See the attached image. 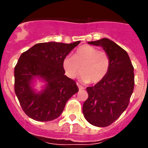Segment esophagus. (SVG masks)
I'll return each instance as SVG.
<instances>
[{
    "label": "esophagus",
    "mask_w": 148,
    "mask_h": 148,
    "mask_svg": "<svg viewBox=\"0 0 148 148\" xmlns=\"http://www.w3.org/2000/svg\"><path fill=\"white\" fill-rule=\"evenodd\" d=\"M77 85H78V88H79V90H84V87H82V85H80L79 84H77Z\"/></svg>",
    "instance_id": "obj_1"
}]
</instances>
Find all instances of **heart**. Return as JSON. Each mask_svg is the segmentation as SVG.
<instances>
[{"label": "heart", "instance_id": "obj_1", "mask_svg": "<svg viewBox=\"0 0 148 148\" xmlns=\"http://www.w3.org/2000/svg\"><path fill=\"white\" fill-rule=\"evenodd\" d=\"M110 65V58L108 53L87 44L78 47L73 57L66 56L63 60V67L68 77L75 78L82 70V80L92 84L98 83L106 76Z\"/></svg>", "mask_w": 148, "mask_h": 148}]
</instances>
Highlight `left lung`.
I'll return each instance as SVG.
<instances>
[{
    "mask_svg": "<svg viewBox=\"0 0 148 148\" xmlns=\"http://www.w3.org/2000/svg\"><path fill=\"white\" fill-rule=\"evenodd\" d=\"M101 46L109 55L108 74L93 87H87L88 98L83 104L84 118L96 127H108L127 108L134 88V71L128 54L108 38L88 42Z\"/></svg>",
    "mask_w": 148,
    "mask_h": 148,
    "instance_id": "1",
    "label": "left lung"
}]
</instances>
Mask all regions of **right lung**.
<instances>
[{
    "mask_svg": "<svg viewBox=\"0 0 148 148\" xmlns=\"http://www.w3.org/2000/svg\"><path fill=\"white\" fill-rule=\"evenodd\" d=\"M80 43H39L23 53L15 66V92L23 112L38 121H52L63 112L68 99L78 91L76 82L64 75L63 60ZM35 76L47 82L42 93L30 86Z\"/></svg>",
    "mask_w": 148,
    "mask_h": 148,
    "instance_id": "right-lung-1",
    "label": "right lung"
}]
</instances>
